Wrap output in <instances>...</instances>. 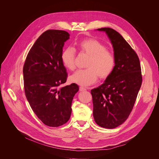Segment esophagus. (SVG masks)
Listing matches in <instances>:
<instances>
[{
    "instance_id": "1",
    "label": "esophagus",
    "mask_w": 159,
    "mask_h": 159,
    "mask_svg": "<svg viewBox=\"0 0 159 159\" xmlns=\"http://www.w3.org/2000/svg\"><path fill=\"white\" fill-rule=\"evenodd\" d=\"M79 90H80V91H86V89L85 88H84V87L80 86V87L79 88Z\"/></svg>"
}]
</instances>
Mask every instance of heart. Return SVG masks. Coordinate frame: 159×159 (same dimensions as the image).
Returning a JSON list of instances; mask_svg holds the SVG:
<instances>
[{
	"label": "heart",
	"instance_id": "b5f03b06",
	"mask_svg": "<svg viewBox=\"0 0 159 159\" xmlns=\"http://www.w3.org/2000/svg\"><path fill=\"white\" fill-rule=\"evenodd\" d=\"M77 48L89 56L86 67L74 73L70 79L72 82L82 86H88L100 79H106L112 73L116 66V57L112 52L107 50L99 41L89 38L84 39L76 45ZM75 51L68 47L62 51L61 61L70 70L75 68Z\"/></svg>",
	"mask_w": 159,
	"mask_h": 159
}]
</instances>
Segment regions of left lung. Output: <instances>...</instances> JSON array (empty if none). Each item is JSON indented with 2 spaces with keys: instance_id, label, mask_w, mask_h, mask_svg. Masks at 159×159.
<instances>
[{
  "instance_id": "1",
  "label": "left lung",
  "mask_w": 159,
  "mask_h": 159,
  "mask_svg": "<svg viewBox=\"0 0 159 159\" xmlns=\"http://www.w3.org/2000/svg\"><path fill=\"white\" fill-rule=\"evenodd\" d=\"M110 39L116 66L103 84L91 90L93 117L101 127L114 129L124 123L132 111L142 84L141 68L136 52L113 29H98Z\"/></svg>"
}]
</instances>
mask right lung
I'll return each instance as SVG.
<instances>
[{"label":"right lung","instance_id":"right-lung-1","mask_svg":"<svg viewBox=\"0 0 159 159\" xmlns=\"http://www.w3.org/2000/svg\"><path fill=\"white\" fill-rule=\"evenodd\" d=\"M66 31L47 30L29 50L23 68L24 85L30 106L45 125L57 127L65 124L71 113L73 97L79 86L66 82V69L61 61Z\"/></svg>","mask_w":159,"mask_h":159}]
</instances>
